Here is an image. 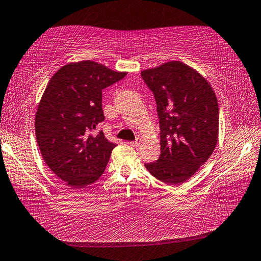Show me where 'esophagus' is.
Masks as SVG:
<instances>
[{"label": "esophagus", "mask_w": 261, "mask_h": 261, "mask_svg": "<svg viewBox=\"0 0 261 261\" xmlns=\"http://www.w3.org/2000/svg\"><path fill=\"white\" fill-rule=\"evenodd\" d=\"M129 144L134 147H138L139 145L141 144V138H137L135 141H131V143H129Z\"/></svg>", "instance_id": "34e87169"}]
</instances>
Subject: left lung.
Segmentation results:
<instances>
[{"instance_id": "left-lung-1", "label": "left lung", "mask_w": 261, "mask_h": 261, "mask_svg": "<svg viewBox=\"0 0 261 261\" xmlns=\"http://www.w3.org/2000/svg\"><path fill=\"white\" fill-rule=\"evenodd\" d=\"M153 92L160 122L161 154L145 163L166 184H182L214 152L219 137V105L210 83L179 61L141 71Z\"/></svg>"}]
</instances>
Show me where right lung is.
I'll use <instances>...</instances> for the list:
<instances>
[{
    "instance_id": "right-lung-1",
    "label": "right lung",
    "mask_w": 261,
    "mask_h": 261,
    "mask_svg": "<svg viewBox=\"0 0 261 261\" xmlns=\"http://www.w3.org/2000/svg\"><path fill=\"white\" fill-rule=\"evenodd\" d=\"M94 61L69 63L57 70L35 113V136L43 160L73 189L85 188L103 174L116 145L103 132L102 90L125 77Z\"/></svg>"
}]
</instances>
